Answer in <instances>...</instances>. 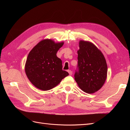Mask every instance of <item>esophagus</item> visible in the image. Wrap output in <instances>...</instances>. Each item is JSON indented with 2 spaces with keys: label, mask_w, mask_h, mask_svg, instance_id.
<instances>
[{
  "label": "esophagus",
  "mask_w": 130,
  "mask_h": 130,
  "mask_svg": "<svg viewBox=\"0 0 130 130\" xmlns=\"http://www.w3.org/2000/svg\"><path fill=\"white\" fill-rule=\"evenodd\" d=\"M68 72L69 74V75H72V73H73V72H72V70H68Z\"/></svg>",
  "instance_id": "34e87169"
}]
</instances>
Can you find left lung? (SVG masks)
I'll return each instance as SVG.
<instances>
[{
  "label": "left lung",
  "instance_id": "8db88e82",
  "mask_svg": "<svg viewBox=\"0 0 130 130\" xmlns=\"http://www.w3.org/2000/svg\"><path fill=\"white\" fill-rule=\"evenodd\" d=\"M79 47L75 80L83 91L93 93L105 83L107 73V63L103 53L93 43L80 41Z\"/></svg>",
  "mask_w": 130,
  "mask_h": 130
}]
</instances>
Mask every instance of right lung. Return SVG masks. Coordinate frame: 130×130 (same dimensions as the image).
<instances>
[{"instance_id":"1","label":"right lung","mask_w":130,"mask_h":130,"mask_svg":"<svg viewBox=\"0 0 130 130\" xmlns=\"http://www.w3.org/2000/svg\"><path fill=\"white\" fill-rule=\"evenodd\" d=\"M63 42L55 43L52 40L39 42L27 56L25 70L27 78L35 87L48 90L60 84L69 74L62 70V63L56 56Z\"/></svg>"}]
</instances>
